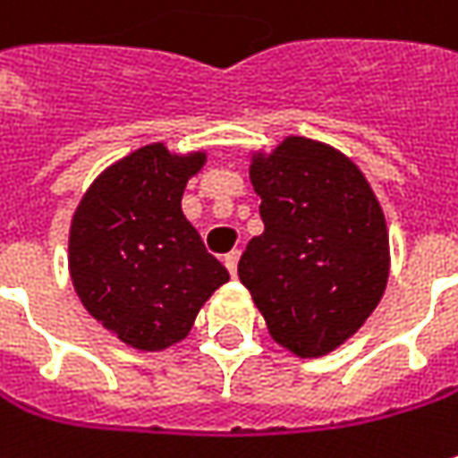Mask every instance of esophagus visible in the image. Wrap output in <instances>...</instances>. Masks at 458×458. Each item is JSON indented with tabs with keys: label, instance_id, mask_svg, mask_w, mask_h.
Here are the masks:
<instances>
[{
	"label": "esophagus",
	"instance_id": "esophagus-1",
	"mask_svg": "<svg viewBox=\"0 0 458 458\" xmlns=\"http://www.w3.org/2000/svg\"><path fill=\"white\" fill-rule=\"evenodd\" d=\"M238 259H241V250H230L225 256V268L230 271V276H235V271H238Z\"/></svg>",
	"mask_w": 458,
	"mask_h": 458
}]
</instances>
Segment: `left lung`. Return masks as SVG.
Segmentation results:
<instances>
[{
  "instance_id": "obj_1",
  "label": "left lung",
  "mask_w": 458,
  "mask_h": 458,
  "mask_svg": "<svg viewBox=\"0 0 458 458\" xmlns=\"http://www.w3.org/2000/svg\"><path fill=\"white\" fill-rule=\"evenodd\" d=\"M264 233L238 276L268 335L300 359L328 356L367 323L389 279L385 209L346 153L305 135L249 153Z\"/></svg>"
}]
</instances>
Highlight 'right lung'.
<instances>
[{"label": "right lung", "mask_w": 458, "mask_h": 458, "mask_svg": "<svg viewBox=\"0 0 458 458\" xmlns=\"http://www.w3.org/2000/svg\"><path fill=\"white\" fill-rule=\"evenodd\" d=\"M208 150L164 143L102 171L73 209L69 274L91 318L135 351H166L230 279L182 212V194Z\"/></svg>", "instance_id": "obj_1"}]
</instances>
